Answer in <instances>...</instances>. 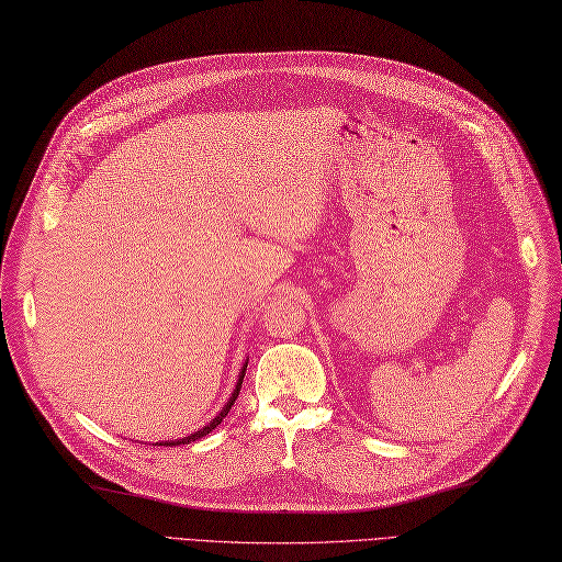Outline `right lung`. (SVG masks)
<instances>
[{
    "instance_id": "obj_1",
    "label": "right lung",
    "mask_w": 562,
    "mask_h": 562,
    "mask_svg": "<svg viewBox=\"0 0 562 562\" xmlns=\"http://www.w3.org/2000/svg\"><path fill=\"white\" fill-rule=\"evenodd\" d=\"M246 369H248V363H244V369H240V375H238V383H236V390H234V394H232V400L226 402V406L222 408L220 412V416L217 418H212L205 428H201L199 432H193V435H189V437H181V439H168V442H160V447H179V445H191V442H195V439H201V437H205L207 432H212L215 430L220 423L226 418V414H229V408L234 406V402H236V397H238V392H240V385H244V375H246Z\"/></svg>"
}]
</instances>
